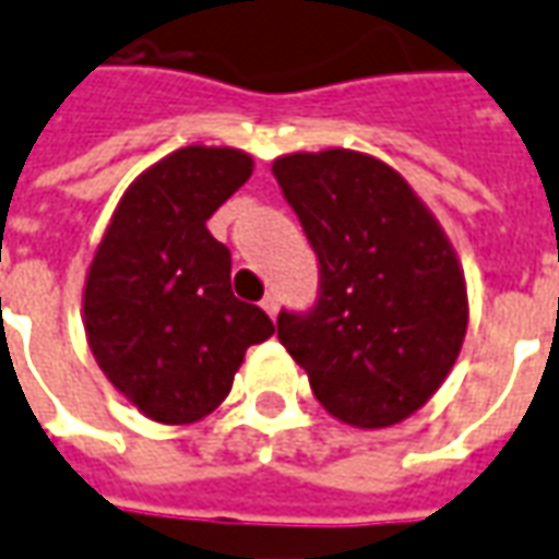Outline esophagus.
Returning a JSON list of instances; mask_svg holds the SVG:
<instances>
[{
	"label": "esophagus",
	"mask_w": 559,
	"mask_h": 559,
	"mask_svg": "<svg viewBox=\"0 0 559 559\" xmlns=\"http://www.w3.org/2000/svg\"><path fill=\"white\" fill-rule=\"evenodd\" d=\"M261 307H264V310H267V317H271V320H276V313H280V295H267V298H264V301H261Z\"/></svg>",
	"instance_id": "1"
}]
</instances>
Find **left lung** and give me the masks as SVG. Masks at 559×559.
Instances as JSON below:
<instances>
[{"instance_id": "1", "label": "left lung", "mask_w": 559, "mask_h": 559, "mask_svg": "<svg viewBox=\"0 0 559 559\" xmlns=\"http://www.w3.org/2000/svg\"><path fill=\"white\" fill-rule=\"evenodd\" d=\"M273 175L320 258V301L276 335L344 425L391 428L440 391L462 354L467 283L437 215L369 153H286Z\"/></svg>"}]
</instances>
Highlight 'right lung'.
Instances as JSON below:
<instances>
[{"instance_id":"1","label":"right lung","mask_w":559,"mask_h":559,"mask_svg":"<svg viewBox=\"0 0 559 559\" xmlns=\"http://www.w3.org/2000/svg\"><path fill=\"white\" fill-rule=\"evenodd\" d=\"M236 147L175 150L144 168L97 242L82 325L100 372L159 425H193L234 388L246 350L276 332L230 288V252L205 221L252 178Z\"/></svg>"}]
</instances>
